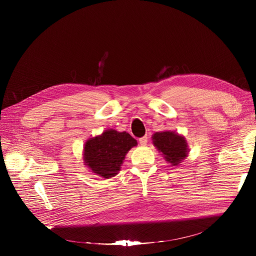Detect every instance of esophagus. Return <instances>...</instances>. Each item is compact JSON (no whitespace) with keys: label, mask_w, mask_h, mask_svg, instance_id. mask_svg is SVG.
I'll list each match as a JSON object with an SVG mask.
<instances>
[{"label":"esophagus","mask_w":256,"mask_h":256,"mask_svg":"<svg viewBox=\"0 0 256 256\" xmlns=\"http://www.w3.org/2000/svg\"><path fill=\"white\" fill-rule=\"evenodd\" d=\"M139 143H140L141 146H146V143H148V137H146V135L139 139Z\"/></svg>","instance_id":"esophagus-1"}]
</instances>
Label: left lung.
<instances>
[{
    "mask_svg": "<svg viewBox=\"0 0 256 256\" xmlns=\"http://www.w3.org/2000/svg\"><path fill=\"white\" fill-rule=\"evenodd\" d=\"M152 140L166 162L172 166H180L188 156L189 148L185 137L174 131L156 132L152 136Z\"/></svg>",
    "mask_w": 256,
    "mask_h": 256,
    "instance_id": "left-lung-1",
    "label": "left lung"
}]
</instances>
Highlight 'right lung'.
I'll return each instance as SVG.
<instances>
[{"instance_id":"add662e5","label":"right lung","mask_w":256,"mask_h":256,"mask_svg":"<svg viewBox=\"0 0 256 256\" xmlns=\"http://www.w3.org/2000/svg\"><path fill=\"white\" fill-rule=\"evenodd\" d=\"M137 144V141L129 133L108 129L100 135L86 140L82 160L96 176L110 178L117 176L126 154Z\"/></svg>"}]
</instances>
